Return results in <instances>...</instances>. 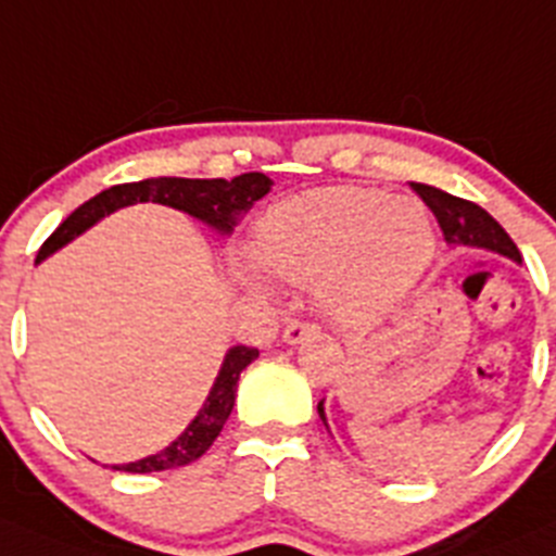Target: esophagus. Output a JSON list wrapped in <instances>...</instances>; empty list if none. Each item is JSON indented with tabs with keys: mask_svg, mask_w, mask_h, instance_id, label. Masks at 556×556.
Instances as JSON below:
<instances>
[{
	"mask_svg": "<svg viewBox=\"0 0 556 556\" xmlns=\"http://www.w3.org/2000/svg\"><path fill=\"white\" fill-rule=\"evenodd\" d=\"M316 332H319V327H316L314 321L294 319V321H289L287 330H283V341H287V343H303L305 338L316 336Z\"/></svg>",
	"mask_w": 556,
	"mask_h": 556,
	"instance_id": "esophagus-1",
	"label": "esophagus"
}]
</instances>
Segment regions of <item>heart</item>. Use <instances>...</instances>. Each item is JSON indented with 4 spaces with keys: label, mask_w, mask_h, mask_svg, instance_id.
<instances>
[{
    "label": "heart",
    "mask_w": 556,
    "mask_h": 556,
    "mask_svg": "<svg viewBox=\"0 0 556 556\" xmlns=\"http://www.w3.org/2000/svg\"><path fill=\"white\" fill-rule=\"evenodd\" d=\"M253 253L275 278L316 283L327 314L354 325L409 292L431 262L433 231L409 195L341 185L273 204L258 218Z\"/></svg>",
    "instance_id": "obj_1"
}]
</instances>
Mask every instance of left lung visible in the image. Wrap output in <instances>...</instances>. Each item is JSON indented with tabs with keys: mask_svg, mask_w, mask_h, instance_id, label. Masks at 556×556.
I'll return each mask as SVG.
<instances>
[{
	"mask_svg": "<svg viewBox=\"0 0 556 556\" xmlns=\"http://www.w3.org/2000/svg\"><path fill=\"white\" fill-rule=\"evenodd\" d=\"M412 190L428 204V210L433 213V218H437L442 235H445V240L451 242V245L485 248V251L502 253V256L513 258V262H521V253L519 248H516V242L510 240V235H507L483 207L422 182H412ZM321 404H325V401H319L316 409H319L321 422L327 426L325 406Z\"/></svg>",
	"mask_w": 556,
	"mask_h": 556,
	"instance_id": "1",
	"label": "left lung"
}]
</instances>
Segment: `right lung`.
<instances>
[{
    "instance_id": "1",
    "label": "right lung",
    "mask_w": 556,
    "mask_h": 556,
    "mask_svg": "<svg viewBox=\"0 0 556 556\" xmlns=\"http://www.w3.org/2000/svg\"><path fill=\"white\" fill-rule=\"evenodd\" d=\"M273 188V179L262 172L240 174L229 182V179H185V177H155L141 179V182H125L114 185V188L103 190V193L92 195L89 202L73 210L54 235L43 242V248L37 251V262H43L62 245L76 240L81 231L98 224L100 218L111 215L114 210L128 207L136 202H155L166 204V207L182 210L190 218L204 220L213 226L218 235H229L237 224V215L253 207V202L264 199ZM258 357V349L253 346H231L224 357L218 377H215L213 390H210L207 401L199 409V415L190 420V426L179 433L177 440L168 447H163L155 456H147L141 462L130 464H114L119 472H163V469H177L185 464L202 458L210 451L215 440H218L220 428L229 420L231 409H235V395L240 374L251 366Z\"/></svg>"
}]
</instances>
